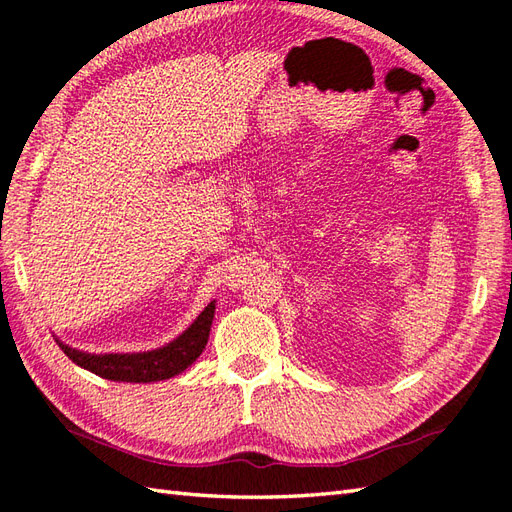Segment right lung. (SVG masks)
Instances as JSON below:
<instances>
[{
  "instance_id": "obj_1",
  "label": "right lung",
  "mask_w": 512,
  "mask_h": 512,
  "mask_svg": "<svg viewBox=\"0 0 512 512\" xmlns=\"http://www.w3.org/2000/svg\"><path fill=\"white\" fill-rule=\"evenodd\" d=\"M214 303H209L190 329L179 335L173 344L151 352H136V355H86V352L62 346L64 355L84 370L108 378V381L123 383H153L166 381L192 365L203 352L209 329L214 320Z\"/></svg>"
}]
</instances>
